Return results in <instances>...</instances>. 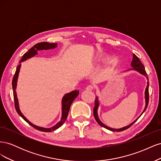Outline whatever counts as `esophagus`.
I'll use <instances>...</instances> for the list:
<instances>
[{
	"label": "esophagus",
	"mask_w": 161,
	"mask_h": 161,
	"mask_svg": "<svg viewBox=\"0 0 161 161\" xmlns=\"http://www.w3.org/2000/svg\"><path fill=\"white\" fill-rule=\"evenodd\" d=\"M93 89H94V86H92V85H87L86 87V89L88 90V91H92Z\"/></svg>",
	"instance_id": "esophagus-1"
}]
</instances>
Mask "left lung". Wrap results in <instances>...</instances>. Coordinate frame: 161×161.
I'll return each instance as SVG.
<instances>
[{
	"label": "left lung",
	"mask_w": 161,
	"mask_h": 161,
	"mask_svg": "<svg viewBox=\"0 0 161 161\" xmlns=\"http://www.w3.org/2000/svg\"><path fill=\"white\" fill-rule=\"evenodd\" d=\"M131 67H132L133 70H135L136 71H138V72H140V74H142L144 76H146L147 77V79H148V82H147V88H146V90H145V100H146V105H145V108H144V109L143 111V112L142 113V114L144 113V112L146 111V109H147V106H148V101H149V92H148V87H149V82H148V78L147 76V72H146L145 70V68L144 66V65L142 64V62H140V60H139V58L136 56L134 53L133 54V60L132 61H131ZM99 100H98V97H96L95 99V107H94V109H93V114H94V117H95V120L97 121V122L101 126H102V127H103L106 129L108 130H109L111 131H124L125 130H127L128 128H129L131 125H132L136 121L138 120V118L136 120H135L133 123H131V124H130L128 126H125V127L124 128H120V129H114V128H111L109 127H108V126L105 125V124H103V123L101 122V121L99 120V118H98V114H97V109H98V107H99ZM141 114V115H142Z\"/></svg>",
	"instance_id": "1"
}]
</instances>
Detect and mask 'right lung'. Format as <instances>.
<instances>
[{
    "label": "right lung",
    "mask_w": 161,
    "mask_h": 161,
    "mask_svg": "<svg viewBox=\"0 0 161 161\" xmlns=\"http://www.w3.org/2000/svg\"><path fill=\"white\" fill-rule=\"evenodd\" d=\"M57 45H58L57 43H47V42L38 43L35 46H33L31 48H30V50L28 52L24 53V55L23 56L21 60L19 61V62L21 63V62L25 61L27 59H29V58L34 56L37 53V50L53 49V48L57 47ZM20 67H21V64H19V65H18V66L17 67V69H16L15 73H14V75L13 76V81H12V85H13V97H14V108H15L17 112L24 120L27 121V122L30 125H31L33 128H36L37 130H40L42 131H46V132H50V131H52L56 130L58 128H60V126H62V124L64 123V121H66V119L67 118V116H68V115H69V112L70 105L72 103V101L75 100V99L77 97V95H79V91L77 90L69 92V93L66 94L64 97H63L62 100V118L59 122L50 128H44L39 127V126L33 125V124H31L30 122V121H29L26 119L25 117L22 114L20 110H19L18 99L17 97V94H16V87H17V78H18V75H19V70H20Z\"/></svg>",
    "instance_id": "right-lung-1"
}]
</instances>
